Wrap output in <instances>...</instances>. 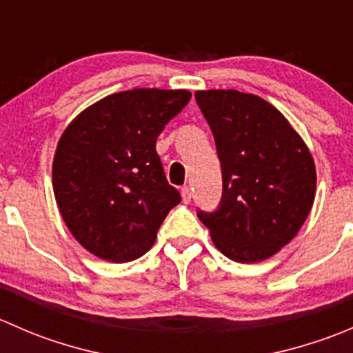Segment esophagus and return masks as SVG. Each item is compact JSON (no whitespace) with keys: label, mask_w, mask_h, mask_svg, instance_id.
<instances>
[{"label":"esophagus","mask_w":353,"mask_h":353,"mask_svg":"<svg viewBox=\"0 0 353 353\" xmlns=\"http://www.w3.org/2000/svg\"><path fill=\"white\" fill-rule=\"evenodd\" d=\"M181 196H183V201L184 203H190L191 201V196H193V194H191V188L190 186L181 188Z\"/></svg>","instance_id":"esophagus-1"}]
</instances>
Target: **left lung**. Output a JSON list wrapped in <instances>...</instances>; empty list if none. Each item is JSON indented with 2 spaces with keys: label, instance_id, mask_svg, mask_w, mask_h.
Returning a JSON list of instances; mask_svg holds the SVG:
<instances>
[{
  "label": "left lung",
  "instance_id": "1",
  "mask_svg": "<svg viewBox=\"0 0 353 353\" xmlns=\"http://www.w3.org/2000/svg\"><path fill=\"white\" fill-rule=\"evenodd\" d=\"M222 165L219 210L198 212L213 244L237 263L272 258L297 236L316 196V165L288 119L239 90H198Z\"/></svg>",
  "mask_w": 353,
  "mask_h": 353
}]
</instances>
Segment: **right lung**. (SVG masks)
Returning <instances> with one entry per match:
<instances>
[{"label":"right lung","mask_w":353,"mask_h":353,"mask_svg":"<svg viewBox=\"0 0 353 353\" xmlns=\"http://www.w3.org/2000/svg\"><path fill=\"white\" fill-rule=\"evenodd\" d=\"M190 90L133 88L81 110L63 131L52 190L66 227L88 252L110 263L143 256L181 201L155 141L190 102Z\"/></svg>","instance_id":"obj_1"}]
</instances>
